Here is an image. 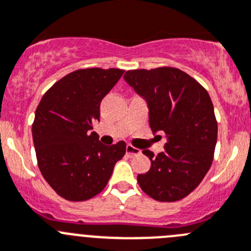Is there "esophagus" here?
Instances as JSON below:
<instances>
[{"mask_svg":"<svg viewBox=\"0 0 251 251\" xmlns=\"http://www.w3.org/2000/svg\"><path fill=\"white\" fill-rule=\"evenodd\" d=\"M126 153H127L128 155H137V154H140L141 151L138 150V148L132 147L131 145H127L126 146Z\"/></svg>","mask_w":251,"mask_h":251,"instance_id":"1","label":"esophagus"}]
</instances>
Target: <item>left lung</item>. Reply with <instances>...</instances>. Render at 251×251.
<instances>
[{"label":"left lung","mask_w":251,"mask_h":251,"mask_svg":"<svg viewBox=\"0 0 251 251\" xmlns=\"http://www.w3.org/2000/svg\"><path fill=\"white\" fill-rule=\"evenodd\" d=\"M124 79L148 106L153 133L167 135L164 151L145 150L151 168L137 175L138 185L152 199L173 202L199 186L213 160L217 121L207 91L174 67L127 71Z\"/></svg>","instance_id":"left-lung-1"}]
</instances>
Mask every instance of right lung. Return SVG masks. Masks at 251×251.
<instances>
[{"mask_svg": "<svg viewBox=\"0 0 251 251\" xmlns=\"http://www.w3.org/2000/svg\"><path fill=\"white\" fill-rule=\"evenodd\" d=\"M119 69L71 72L43 96L35 111L33 141L39 169L53 190L69 201H86L108 184L126 143L99 142L93 124L100 103L118 83Z\"/></svg>", "mask_w": 251, "mask_h": 251, "instance_id": "add662e5", "label": "right lung"}]
</instances>
